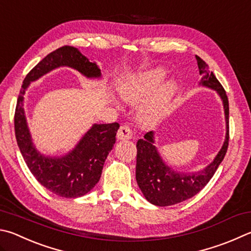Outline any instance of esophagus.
I'll list each match as a JSON object with an SVG mask.
<instances>
[{"mask_svg": "<svg viewBox=\"0 0 251 251\" xmlns=\"http://www.w3.org/2000/svg\"><path fill=\"white\" fill-rule=\"evenodd\" d=\"M134 133L133 130L129 128V126L127 125H123L120 127V129L117 131V138L121 140H125V139H130L133 138Z\"/></svg>", "mask_w": 251, "mask_h": 251, "instance_id": "obj_1", "label": "esophagus"}]
</instances>
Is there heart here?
<instances>
[{
  "label": "heart",
  "mask_w": 251,
  "mask_h": 251,
  "mask_svg": "<svg viewBox=\"0 0 251 251\" xmlns=\"http://www.w3.org/2000/svg\"><path fill=\"white\" fill-rule=\"evenodd\" d=\"M166 70L156 68L144 74L133 75L126 80L122 88L123 97L128 102H139L152 92L165 79ZM176 91L175 81L166 82L157 90L151 98L145 103L143 115L146 121L152 122L162 116L169 110V106Z\"/></svg>",
  "instance_id": "b5f03b06"
}]
</instances>
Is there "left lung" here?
I'll list each match as a JSON object with an SVG mask.
<instances>
[{
  "instance_id": "8db88e82",
  "label": "left lung",
  "mask_w": 251,
  "mask_h": 251,
  "mask_svg": "<svg viewBox=\"0 0 251 251\" xmlns=\"http://www.w3.org/2000/svg\"><path fill=\"white\" fill-rule=\"evenodd\" d=\"M198 61L200 75H202L201 84L214 89L223 100L226 117V139L216 158L205 169L194 173H180L165 165L153 146V134L149 131L145 139L137 141V163H136V180L141 192L147 201L157 206H169L198 194L208 181L212 179L218 166L224 159L229 141V105L228 98L220 81L212 71L208 70L207 63L199 56Z\"/></svg>"
}]
</instances>
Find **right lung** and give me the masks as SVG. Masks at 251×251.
Masks as SVG:
<instances>
[{
  "label": "right lung",
  "mask_w": 251,
  "mask_h": 251,
  "mask_svg": "<svg viewBox=\"0 0 251 251\" xmlns=\"http://www.w3.org/2000/svg\"><path fill=\"white\" fill-rule=\"evenodd\" d=\"M60 66L76 69L88 78H99L101 70L90 62L78 49L63 46L47 54L27 74L18 94L14 128L17 145L27 167L40 184L59 197L75 199L90 192L98 183L108 152L115 144L118 123L94 124L76 147L61 158L45 157L35 149L27 128L24 94L31 81Z\"/></svg>",
  "instance_id": "add662e5"
}]
</instances>
